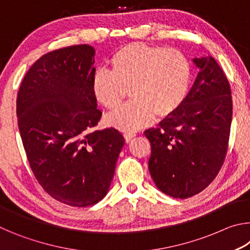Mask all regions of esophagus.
<instances>
[{
  "mask_svg": "<svg viewBox=\"0 0 250 250\" xmlns=\"http://www.w3.org/2000/svg\"><path fill=\"white\" fill-rule=\"evenodd\" d=\"M125 142L128 143V142H130L131 140H132V139L134 138V133H132V132H125Z\"/></svg>",
  "mask_w": 250,
  "mask_h": 250,
  "instance_id": "1",
  "label": "esophagus"
}]
</instances>
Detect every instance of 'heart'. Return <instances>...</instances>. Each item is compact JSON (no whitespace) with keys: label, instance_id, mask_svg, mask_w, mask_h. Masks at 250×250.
I'll return each mask as SVG.
<instances>
[{"label":"heart","instance_id":"obj_1","mask_svg":"<svg viewBox=\"0 0 250 250\" xmlns=\"http://www.w3.org/2000/svg\"><path fill=\"white\" fill-rule=\"evenodd\" d=\"M112 71L98 69L91 78L97 103L113 110L119 107L125 88L132 100L105 118L121 131H137L150 125L156 115L167 118L184 104L191 86L188 59L176 49L143 43L122 46L110 59Z\"/></svg>","mask_w":250,"mask_h":250}]
</instances>
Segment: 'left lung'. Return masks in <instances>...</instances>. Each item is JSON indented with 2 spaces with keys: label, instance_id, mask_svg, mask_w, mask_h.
Listing matches in <instances>:
<instances>
[{
  "label": "left lung",
  "instance_id": "left-lung-1",
  "mask_svg": "<svg viewBox=\"0 0 250 250\" xmlns=\"http://www.w3.org/2000/svg\"><path fill=\"white\" fill-rule=\"evenodd\" d=\"M198 69L184 104L145 134L151 143L149 171L161 192L188 198L206 188L225 160L232 116L231 92L213 57H195Z\"/></svg>",
  "mask_w": 250,
  "mask_h": 250
}]
</instances>
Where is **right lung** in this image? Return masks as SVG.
Listing matches in <instances>:
<instances>
[{"instance_id": "right-lung-1", "label": "right lung", "mask_w": 250, "mask_h": 250, "mask_svg": "<svg viewBox=\"0 0 250 250\" xmlns=\"http://www.w3.org/2000/svg\"><path fill=\"white\" fill-rule=\"evenodd\" d=\"M95 48L75 45L45 54L21 84L16 113L36 180L55 200L77 207L107 195L125 138L94 130L101 111L91 91Z\"/></svg>"}]
</instances>
